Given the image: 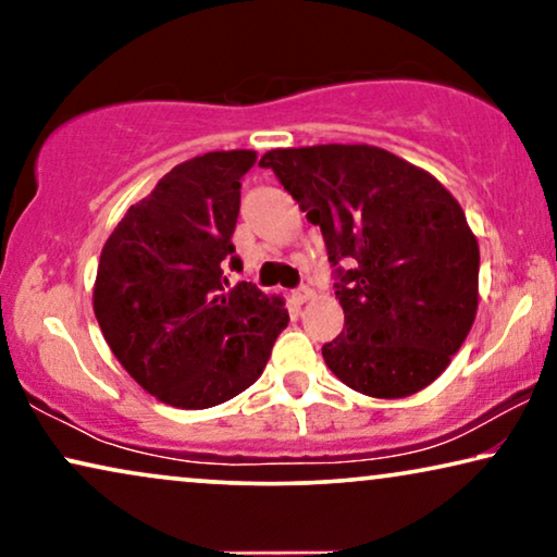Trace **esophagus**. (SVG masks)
I'll use <instances>...</instances> for the list:
<instances>
[{
	"label": "esophagus",
	"mask_w": 557,
	"mask_h": 557,
	"mask_svg": "<svg viewBox=\"0 0 557 557\" xmlns=\"http://www.w3.org/2000/svg\"><path fill=\"white\" fill-rule=\"evenodd\" d=\"M292 296H294L296 304H304V301L311 299V288L309 286H299V288H294Z\"/></svg>",
	"instance_id": "esophagus-1"
}]
</instances>
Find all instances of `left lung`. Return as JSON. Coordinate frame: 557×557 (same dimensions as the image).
Masks as SVG:
<instances>
[{"label": "left lung", "instance_id": "8db88e82", "mask_svg": "<svg viewBox=\"0 0 557 557\" xmlns=\"http://www.w3.org/2000/svg\"><path fill=\"white\" fill-rule=\"evenodd\" d=\"M322 231L345 330L322 347L372 398L431 385L474 324L479 246L451 193L368 144L273 149L261 159Z\"/></svg>", "mask_w": 557, "mask_h": 557}]
</instances>
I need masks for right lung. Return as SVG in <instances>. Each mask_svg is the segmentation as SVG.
Instances as JSON below:
<instances>
[{
	"label": "right lung",
	"mask_w": 557,
	"mask_h": 557,
	"mask_svg": "<svg viewBox=\"0 0 557 557\" xmlns=\"http://www.w3.org/2000/svg\"><path fill=\"white\" fill-rule=\"evenodd\" d=\"M256 151H210L174 166L106 240L94 311L144 391L200 410L253 385L288 314L248 281L233 231Z\"/></svg>",
	"instance_id": "right-lung-1"
}]
</instances>
